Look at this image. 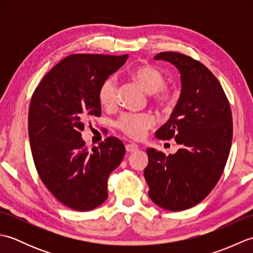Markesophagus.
Returning <instances> with one entry per match:
<instances>
[{
	"label": "esophagus",
	"mask_w": 253,
	"mask_h": 253,
	"mask_svg": "<svg viewBox=\"0 0 253 253\" xmlns=\"http://www.w3.org/2000/svg\"><path fill=\"white\" fill-rule=\"evenodd\" d=\"M138 149H139V147L137 146L136 143H128V144H126V151L129 152V153L136 152Z\"/></svg>",
	"instance_id": "1"
}]
</instances>
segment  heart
Instances as JSON below:
<instances>
[{"mask_svg": "<svg viewBox=\"0 0 253 253\" xmlns=\"http://www.w3.org/2000/svg\"><path fill=\"white\" fill-rule=\"evenodd\" d=\"M131 77L151 94L155 103L169 105L176 99L171 89L165 87L163 74L155 67L143 65L131 72ZM99 101L102 106H115L117 102V82L114 77L106 78L99 89ZM154 124V117L149 113H124L116 121V127L126 136L132 139H140L146 135L147 130Z\"/></svg>", "mask_w": 253, "mask_h": 253, "instance_id": "b5f03b06", "label": "heart"}]
</instances>
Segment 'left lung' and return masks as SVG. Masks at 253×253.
<instances>
[{"label":"left lung","instance_id":"1","mask_svg":"<svg viewBox=\"0 0 253 253\" xmlns=\"http://www.w3.org/2000/svg\"><path fill=\"white\" fill-rule=\"evenodd\" d=\"M154 60L178 69L181 90L159 139L174 138L180 149L166 155L148 149L143 174L149 197L160 208L182 211L201 202L226 165L233 140V117L222 85L209 69L181 53L162 52Z\"/></svg>","mask_w":253,"mask_h":253}]
</instances>
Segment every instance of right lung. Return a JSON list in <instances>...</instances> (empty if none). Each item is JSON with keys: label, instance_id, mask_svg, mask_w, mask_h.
<instances>
[{"label": "right lung", "instance_id": "obj_1", "mask_svg": "<svg viewBox=\"0 0 253 253\" xmlns=\"http://www.w3.org/2000/svg\"><path fill=\"white\" fill-rule=\"evenodd\" d=\"M127 58L69 55L45 75L31 98L28 133L38 174L58 201L76 211L105 202L107 178L125 155L115 137L89 150L82 131L90 117L101 115L100 85Z\"/></svg>", "mask_w": 253, "mask_h": 253}]
</instances>
